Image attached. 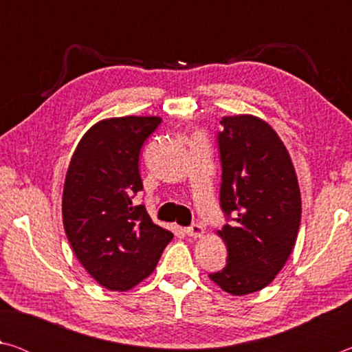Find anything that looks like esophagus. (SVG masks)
<instances>
[{"label":"esophagus","mask_w":352,"mask_h":352,"mask_svg":"<svg viewBox=\"0 0 352 352\" xmlns=\"http://www.w3.org/2000/svg\"><path fill=\"white\" fill-rule=\"evenodd\" d=\"M184 233H186L189 237H195V239H197V237H201L205 234V228L199 223H194L190 225L189 228L184 230Z\"/></svg>","instance_id":"obj_1"}]
</instances>
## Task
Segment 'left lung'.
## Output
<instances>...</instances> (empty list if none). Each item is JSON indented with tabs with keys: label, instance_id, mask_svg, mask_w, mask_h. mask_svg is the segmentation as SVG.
Returning a JSON list of instances; mask_svg holds the SVG:
<instances>
[{
	"label": "left lung",
	"instance_id": "left-lung-1",
	"mask_svg": "<svg viewBox=\"0 0 352 352\" xmlns=\"http://www.w3.org/2000/svg\"><path fill=\"white\" fill-rule=\"evenodd\" d=\"M220 124V205L234 217L217 231L228 258L210 279L242 296L267 287L287 262L301 223V194L289 151L269 122L234 115Z\"/></svg>",
	"mask_w": 352,
	"mask_h": 352
}]
</instances>
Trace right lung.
<instances>
[{"instance_id": "1", "label": "right lung", "mask_w": 352, "mask_h": 352, "mask_svg": "<svg viewBox=\"0 0 352 352\" xmlns=\"http://www.w3.org/2000/svg\"><path fill=\"white\" fill-rule=\"evenodd\" d=\"M160 116L102 119L87 130L71 157L62 219L71 248L102 287L126 292L157 267L174 234L155 225L144 205L138 162Z\"/></svg>"}]
</instances>
